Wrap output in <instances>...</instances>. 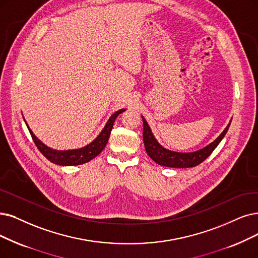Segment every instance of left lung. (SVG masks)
Instances as JSON below:
<instances>
[{
  "mask_svg": "<svg viewBox=\"0 0 258 258\" xmlns=\"http://www.w3.org/2000/svg\"><path fill=\"white\" fill-rule=\"evenodd\" d=\"M143 118V141L144 145H145V149L148 156L159 165L166 167H173V168H188V167H195L202 163L205 159L211 156V153L214 151V149L219 145L221 140L224 138L225 133L228 132L230 123L226 128L223 130L221 135L216 139L214 142H212L210 145L205 146L204 148L194 151V152H176L171 151L166 148L161 146L153 137L151 129L147 123L146 119Z\"/></svg>",
  "mask_w": 258,
  "mask_h": 258,
  "instance_id": "1",
  "label": "left lung"
}]
</instances>
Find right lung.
<instances>
[{"instance_id": "obj_1", "label": "right lung", "mask_w": 258, "mask_h": 258, "mask_svg": "<svg viewBox=\"0 0 258 258\" xmlns=\"http://www.w3.org/2000/svg\"><path fill=\"white\" fill-rule=\"evenodd\" d=\"M123 111H126V109L118 110L114 113V114H112L109 120L107 121L104 129H102L101 132L99 133V136L93 142L90 143L89 145L79 149H72V150H55L47 147L45 144H43L34 135L33 131L29 129L26 121L25 123L29 130L30 136H32L34 140V143L36 144L37 148L48 161H50L51 163H55L57 165H62V166H73V165L85 164L91 161L92 159H94L96 156H98V154L102 151V149H104L105 146L107 145L108 140L110 138L111 130L113 128V123H114L116 117Z\"/></svg>"}]
</instances>
